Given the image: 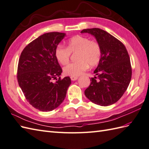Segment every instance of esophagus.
<instances>
[{
  "label": "esophagus",
  "mask_w": 149,
  "mask_h": 149,
  "mask_svg": "<svg viewBox=\"0 0 149 149\" xmlns=\"http://www.w3.org/2000/svg\"><path fill=\"white\" fill-rule=\"evenodd\" d=\"M71 79L72 81H75L78 78V77H71Z\"/></svg>",
  "instance_id": "1"
}]
</instances>
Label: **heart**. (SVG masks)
<instances>
[{
	"label": "heart",
	"mask_w": 149,
	"mask_h": 149,
	"mask_svg": "<svg viewBox=\"0 0 149 149\" xmlns=\"http://www.w3.org/2000/svg\"><path fill=\"white\" fill-rule=\"evenodd\" d=\"M71 53H77L76 60L77 62L68 64L63 69L64 74L71 77H78L84 72L88 66H95L99 63L102 55L99 43L90 40L87 37L77 35L68 40L67 48L59 45L55 50V56L58 62L61 64H66Z\"/></svg>",
	"instance_id": "1"
}]
</instances>
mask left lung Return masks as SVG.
Returning a JSON list of instances; mask_svg holds the SVG:
<instances>
[{
	"instance_id": "8db88e82",
	"label": "left lung",
	"mask_w": 149,
	"mask_h": 149,
	"mask_svg": "<svg viewBox=\"0 0 149 149\" xmlns=\"http://www.w3.org/2000/svg\"><path fill=\"white\" fill-rule=\"evenodd\" d=\"M81 33L93 35L100 46L102 55L93 71L85 95L93 103L108 106L121 99L132 78V66L128 51L123 43L100 28L85 29ZM97 77L99 80H96Z\"/></svg>"
}]
</instances>
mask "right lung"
<instances>
[{"label": "right lung", "mask_w": 149, "mask_h": 149, "mask_svg": "<svg viewBox=\"0 0 149 149\" xmlns=\"http://www.w3.org/2000/svg\"><path fill=\"white\" fill-rule=\"evenodd\" d=\"M65 36L64 33H47L29 43L21 54L18 84L28 102L39 111H51L59 106L71 83L69 77L61 79L63 70L55 56ZM54 79L57 81L53 82Z\"/></svg>", "instance_id": "obj_1"}]
</instances>
